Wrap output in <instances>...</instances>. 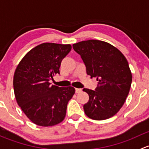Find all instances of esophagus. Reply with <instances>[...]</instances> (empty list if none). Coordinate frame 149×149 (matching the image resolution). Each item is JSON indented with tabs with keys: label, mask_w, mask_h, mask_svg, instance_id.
<instances>
[{
	"label": "esophagus",
	"mask_w": 149,
	"mask_h": 149,
	"mask_svg": "<svg viewBox=\"0 0 149 149\" xmlns=\"http://www.w3.org/2000/svg\"><path fill=\"white\" fill-rule=\"evenodd\" d=\"M82 92V89H79V88H76L75 89V93H79Z\"/></svg>",
	"instance_id": "34e87169"
}]
</instances>
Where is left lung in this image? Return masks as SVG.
Listing matches in <instances>:
<instances>
[{
	"label": "left lung",
	"mask_w": 149,
	"mask_h": 149,
	"mask_svg": "<svg viewBox=\"0 0 149 149\" xmlns=\"http://www.w3.org/2000/svg\"><path fill=\"white\" fill-rule=\"evenodd\" d=\"M72 47L83 60L87 74L98 82L95 90L83 89L89 95L83 106L86 116L96 120L113 117L122 108L131 88L132 74L126 58L105 41H82Z\"/></svg>",
	"instance_id": "obj_1"
}]
</instances>
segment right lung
<instances>
[{
  "label": "right lung",
  "mask_w": 149,
  "mask_h": 149,
  "mask_svg": "<svg viewBox=\"0 0 149 149\" xmlns=\"http://www.w3.org/2000/svg\"><path fill=\"white\" fill-rule=\"evenodd\" d=\"M70 44L43 43L30 50L19 62L13 76L18 105L28 118L40 126H53L64 120L73 87L51 85L59 74L62 59L71 51Z\"/></svg>",
  "instance_id": "obj_1"
}]
</instances>
